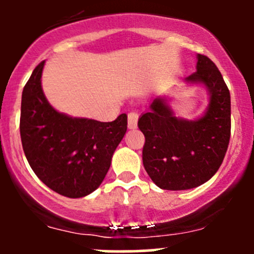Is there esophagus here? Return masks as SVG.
<instances>
[{
  "label": "esophagus",
  "instance_id": "34e87169",
  "mask_svg": "<svg viewBox=\"0 0 254 254\" xmlns=\"http://www.w3.org/2000/svg\"><path fill=\"white\" fill-rule=\"evenodd\" d=\"M137 119H139V114L136 112H130L127 114V127L135 129L137 127Z\"/></svg>",
  "mask_w": 254,
  "mask_h": 254
}]
</instances>
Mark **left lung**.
<instances>
[{"label":"left lung","mask_w":254,"mask_h":254,"mask_svg":"<svg viewBox=\"0 0 254 254\" xmlns=\"http://www.w3.org/2000/svg\"><path fill=\"white\" fill-rule=\"evenodd\" d=\"M184 81L205 87L209 104L201 117H177L167 97H156L137 123L145 135L143 167L166 190H186L209 181L224 161L231 134L230 91L216 65L198 54L196 71Z\"/></svg>","instance_id":"8db88e82"}]
</instances>
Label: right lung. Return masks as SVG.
I'll list each match as a JSON object with an SVG mask.
<instances>
[{"label":"right lung","mask_w":254,"mask_h":254,"mask_svg":"<svg viewBox=\"0 0 254 254\" xmlns=\"http://www.w3.org/2000/svg\"><path fill=\"white\" fill-rule=\"evenodd\" d=\"M45 61L23 88L20 139L38 178L56 193L82 198L96 190L108 172L113 153L127 129V114L102 123L73 118L53 108L42 88Z\"/></svg>","instance_id":"1"}]
</instances>
